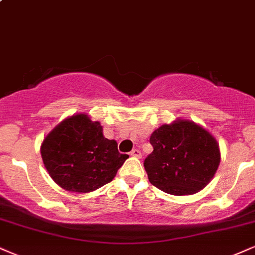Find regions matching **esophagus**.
<instances>
[{
	"mask_svg": "<svg viewBox=\"0 0 255 255\" xmlns=\"http://www.w3.org/2000/svg\"><path fill=\"white\" fill-rule=\"evenodd\" d=\"M130 155L131 157H135V158H141L142 157V154H141V152L139 151V149H133V151L130 152Z\"/></svg>",
	"mask_w": 255,
	"mask_h": 255,
	"instance_id": "1",
	"label": "esophagus"
}]
</instances>
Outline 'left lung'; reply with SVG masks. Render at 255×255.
<instances>
[{
    "instance_id": "1",
    "label": "left lung",
    "mask_w": 255,
    "mask_h": 255,
    "mask_svg": "<svg viewBox=\"0 0 255 255\" xmlns=\"http://www.w3.org/2000/svg\"><path fill=\"white\" fill-rule=\"evenodd\" d=\"M153 152L143 166L151 184L166 194L194 195L215 176L221 161L217 140L194 121L177 119L149 137Z\"/></svg>"
}]
</instances>
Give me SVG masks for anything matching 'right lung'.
I'll list each match as a JSON object with an SVG mask.
<instances>
[{"label":"right lung","mask_w":255,"mask_h":255,"mask_svg":"<svg viewBox=\"0 0 255 255\" xmlns=\"http://www.w3.org/2000/svg\"><path fill=\"white\" fill-rule=\"evenodd\" d=\"M42 161L54 183L70 192L95 191L112 182L127 160L118 142L103 135L101 122L85 113L59 122L42 141Z\"/></svg>","instance_id":"add662e5"}]
</instances>
